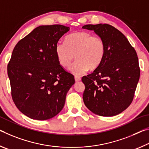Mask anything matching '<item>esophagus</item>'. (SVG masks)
<instances>
[{
    "label": "esophagus",
    "instance_id": "1",
    "mask_svg": "<svg viewBox=\"0 0 149 149\" xmlns=\"http://www.w3.org/2000/svg\"><path fill=\"white\" fill-rule=\"evenodd\" d=\"M74 80H75V81H76V82H79V81H80V80H81V79H80L79 77L76 76L74 77Z\"/></svg>",
    "mask_w": 149,
    "mask_h": 149
}]
</instances>
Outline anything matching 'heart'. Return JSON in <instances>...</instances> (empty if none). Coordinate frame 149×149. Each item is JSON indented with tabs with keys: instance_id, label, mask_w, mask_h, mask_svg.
<instances>
[{
	"instance_id": "1",
	"label": "heart",
	"mask_w": 149,
	"mask_h": 149,
	"mask_svg": "<svg viewBox=\"0 0 149 149\" xmlns=\"http://www.w3.org/2000/svg\"><path fill=\"white\" fill-rule=\"evenodd\" d=\"M57 61L63 67H68L74 57L76 61L69 68L74 74H82L89 69H96L103 60L106 45L102 39L87 31L72 33L65 38L64 42L55 45Z\"/></svg>"
}]
</instances>
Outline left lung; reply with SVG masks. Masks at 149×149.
<instances>
[{
	"label": "left lung",
	"mask_w": 149,
	"mask_h": 149,
	"mask_svg": "<svg viewBox=\"0 0 149 149\" xmlns=\"http://www.w3.org/2000/svg\"><path fill=\"white\" fill-rule=\"evenodd\" d=\"M82 28L94 31L106 45L101 64L82 78L84 103L96 115L116 116L133 101L140 77L137 55L125 36L111 25L88 24Z\"/></svg>",
	"instance_id": "obj_1"
}]
</instances>
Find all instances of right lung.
Instances as JSON below:
<instances>
[{
	"mask_svg": "<svg viewBox=\"0 0 149 149\" xmlns=\"http://www.w3.org/2000/svg\"><path fill=\"white\" fill-rule=\"evenodd\" d=\"M69 30L58 24L38 26L14 48L7 67L12 97L28 118L46 120L64 107L74 78L58 63L55 48Z\"/></svg>",
	"mask_w": 149,
	"mask_h": 149,
	"instance_id": "1",
	"label": "right lung"
}]
</instances>
